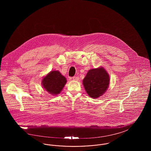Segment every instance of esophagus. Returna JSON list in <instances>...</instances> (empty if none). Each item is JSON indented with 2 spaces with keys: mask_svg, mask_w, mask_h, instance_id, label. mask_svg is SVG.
Segmentation results:
<instances>
[{
  "mask_svg": "<svg viewBox=\"0 0 151 151\" xmlns=\"http://www.w3.org/2000/svg\"><path fill=\"white\" fill-rule=\"evenodd\" d=\"M73 80L75 81H78L79 80V77L78 76H74L73 77Z\"/></svg>",
  "mask_w": 151,
  "mask_h": 151,
  "instance_id": "esophagus-1",
  "label": "esophagus"
}]
</instances>
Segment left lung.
Instances as JSON below:
<instances>
[{
  "label": "left lung",
  "mask_w": 151,
  "mask_h": 151,
  "mask_svg": "<svg viewBox=\"0 0 151 151\" xmlns=\"http://www.w3.org/2000/svg\"><path fill=\"white\" fill-rule=\"evenodd\" d=\"M83 83L88 95L96 98L106 91L109 84V76L102 67L91 69L87 73Z\"/></svg>",
  "instance_id": "8db88e82"
}]
</instances>
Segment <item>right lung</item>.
I'll return each mask as SVG.
<instances>
[{
  "label": "right lung",
  "instance_id": "obj_1",
  "mask_svg": "<svg viewBox=\"0 0 151 151\" xmlns=\"http://www.w3.org/2000/svg\"><path fill=\"white\" fill-rule=\"evenodd\" d=\"M66 79L58 71L50 72L42 80L43 88L50 93L57 95L65 86Z\"/></svg>",
  "mask_w": 151,
  "mask_h": 151
}]
</instances>
